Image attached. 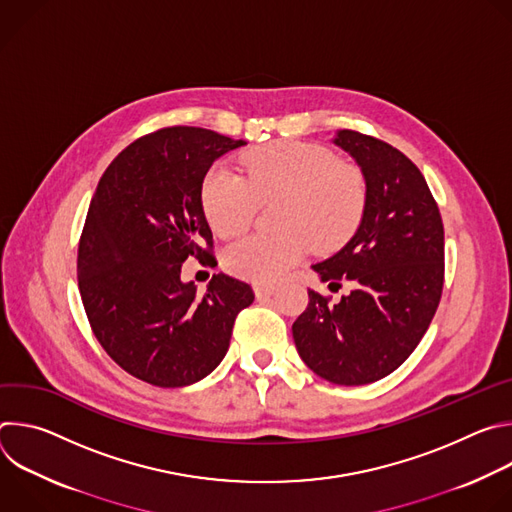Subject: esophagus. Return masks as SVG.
Returning <instances> with one entry per match:
<instances>
[{"label":"esophagus","mask_w":512,"mask_h":512,"mask_svg":"<svg viewBox=\"0 0 512 512\" xmlns=\"http://www.w3.org/2000/svg\"><path fill=\"white\" fill-rule=\"evenodd\" d=\"M275 287L273 285H255V296L257 300H263V298H269L275 294Z\"/></svg>","instance_id":"esophagus-1"}]
</instances>
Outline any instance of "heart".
Masks as SVG:
<instances>
[{"label": "heart", "mask_w": 512, "mask_h": 512, "mask_svg": "<svg viewBox=\"0 0 512 512\" xmlns=\"http://www.w3.org/2000/svg\"><path fill=\"white\" fill-rule=\"evenodd\" d=\"M369 200L360 166L314 143L281 141L249 152L241 174L212 168L200 188V206L214 235L247 231L257 204L277 202L269 237H247L225 251V267L249 281L273 283L294 269L314 245L336 249L362 221Z\"/></svg>", "instance_id": "heart-1"}]
</instances>
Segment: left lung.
<instances>
[{"mask_svg": "<svg viewBox=\"0 0 512 512\" xmlns=\"http://www.w3.org/2000/svg\"><path fill=\"white\" fill-rule=\"evenodd\" d=\"M334 143L367 178L369 200L354 237L314 265L332 296L308 289V308L291 326L296 348L322 379L375 383L409 358L427 332L444 289V223L419 168L393 145L342 129Z\"/></svg>", "mask_w": 512, "mask_h": 512, "instance_id": "1", "label": "left lung"}]
</instances>
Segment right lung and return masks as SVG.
I'll use <instances>...</instances> for the list:
<instances>
[{
  "mask_svg": "<svg viewBox=\"0 0 512 512\" xmlns=\"http://www.w3.org/2000/svg\"><path fill=\"white\" fill-rule=\"evenodd\" d=\"M241 145L202 127H164L127 145L99 180L79 241V289L93 334L139 381L174 389L210 375L255 300L225 273L202 294L180 279L188 257L216 261L200 188L212 162Z\"/></svg>",
  "mask_w": 512,
  "mask_h": 512,
  "instance_id": "obj_1",
  "label": "right lung"
}]
</instances>
